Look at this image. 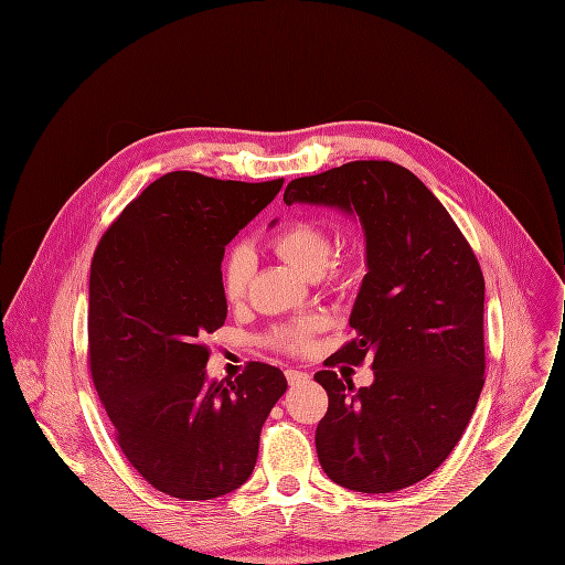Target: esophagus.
<instances>
[{"mask_svg":"<svg viewBox=\"0 0 565 565\" xmlns=\"http://www.w3.org/2000/svg\"><path fill=\"white\" fill-rule=\"evenodd\" d=\"M285 375H287V382L291 384V386H296V384H302V382H307L311 375L309 373H305V371H298V369H287L285 371Z\"/></svg>","mask_w":565,"mask_h":565,"instance_id":"1","label":"esophagus"}]
</instances>
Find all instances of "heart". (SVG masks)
<instances>
[{"label":"heart","mask_w":565,"mask_h":565,"mask_svg":"<svg viewBox=\"0 0 565 565\" xmlns=\"http://www.w3.org/2000/svg\"><path fill=\"white\" fill-rule=\"evenodd\" d=\"M269 247L285 263H289L298 274L316 278L329 265V258L333 254V238L324 223L316 218H294L269 238ZM358 267L360 265L351 254L333 263L331 267L333 287L347 289L355 280ZM254 269H256L254 256L245 245H238L227 254L221 269V291L230 305H241L247 298ZM324 324L327 320L318 313L296 318L291 322L271 327L265 335V342L276 351L302 355L311 351L313 338L324 329Z\"/></svg>","instance_id":"1"}]
</instances>
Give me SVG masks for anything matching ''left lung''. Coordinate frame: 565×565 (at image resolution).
I'll list each match as a JSON object with an SVG mask.
<instances>
[{
    "label": "left lung",
    "instance_id": "obj_1",
    "mask_svg": "<svg viewBox=\"0 0 565 565\" xmlns=\"http://www.w3.org/2000/svg\"><path fill=\"white\" fill-rule=\"evenodd\" d=\"M285 203L355 212L366 236L369 274L349 318L355 338L313 375L329 395L316 428L320 466L358 492L413 486L457 446L483 386L477 256L433 192L391 161L294 179ZM366 354L376 382L355 392L332 366Z\"/></svg>",
    "mask_w": 565,
    "mask_h": 565
}]
</instances>
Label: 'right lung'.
<instances>
[{
  "mask_svg": "<svg viewBox=\"0 0 565 565\" xmlns=\"http://www.w3.org/2000/svg\"><path fill=\"white\" fill-rule=\"evenodd\" d=\"M285 179L170 172L102 236L90 265L88 364L115 439L157 490L203 501L243 486L263 424L287 391L278 366L247 362L207 382V333L223 327L225 245Z\"/></svg>",
  "mask_w": 565,
  "mask_h": 565,
  "instance_id": "obj_1",
  "label": "right lung"
}]
</instances>
